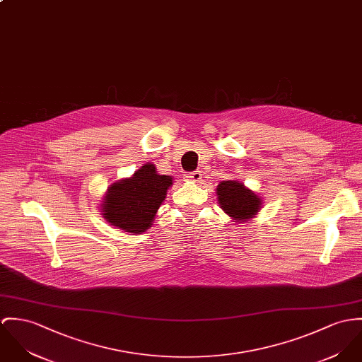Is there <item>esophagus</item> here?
<instances>
[{"label": "esophagus", "mask_w": 362, "mask_h": 362, "mask_svg": "<svg viewBox=\"0 0 362 362\" xmlns=\"http://www.w3.org/2000/svg\"><path fill=\"white\" fill-rule=\"evenodd\" d=\"M185 177H187V180H189V181L199 182L200 178H202V174H200V171H192V173H188Z\"/></svg>", "instance_id": "esophagus-1"}]
</instances>
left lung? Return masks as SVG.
Masks as SVG:
<instances>
[{
    "label": "left lung",
    "instance_id": "obj_1",
    "mask_svg": "<svg viewBox=\"0 0 362 362\" xmlns=\"http://www.w3.org/2000/svg\"><path fill=\"white\" fill-rule=\"evenodd\" d=\"M220 207L236 223L252 220L262 209V197L239 181H221L217 187Z\"/></svg>",
    "mask_w": 362,
    "mask_h": 362
}]
</instances>
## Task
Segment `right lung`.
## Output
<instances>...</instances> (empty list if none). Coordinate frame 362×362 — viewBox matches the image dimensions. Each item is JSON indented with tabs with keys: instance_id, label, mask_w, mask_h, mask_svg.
Masks as SVG:
<instances>
[{
	"instance_id": "1",
	"label": "right lung",
	"mask_w": 362,
	"mask_h": 362,
	"mask_svg": "<svg viewBox=\"0 0 362 362\" xmlns=\"http://www.w3.org/2000/svg\"><path fill=\"white\" fill-rule=\"evenodd\" d=\"M171 185L170 175L158 174L155 165L146 163L107 188L100 204L103 218L119 230L142 233L152 226Z\"/></svg>"
}]
</instances>
